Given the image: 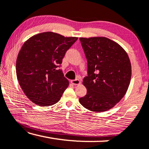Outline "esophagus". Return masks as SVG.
Wrapping results in <instances>:
<instances>
[{
    "label": "esophagus",
    "mask_w": 149,
    "mask_h": 149,
    "mask_svg": "<svg viewBox=\"0 0 149 149\" xmlns=\"http://www.w3.org/2000/svg\"><path fill=\"white\" fill-rule=\"evenodd\" d=\"M70 82L73 85H79L81 83V81H79V79H74V80H72Z\"/></svg>",
    "instance_id": "esophagus-1"
}]
</instances>
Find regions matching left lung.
I'll return each instance as SVG.
<instances>
[{"label":"left lung","mask_w":149,"mask_h":149,"mask_svg":"<svg viewBox=\"0 0 149 149\" xmlns=\"http://www.w3.org/2000/svg\"><path fill=\"white\" fill-rule=\"evenodd\" d=\"M79 40L87 60V76L83 81L87 94L79 98V102L91 111H107L127 90L132 76L130 58L119 44L108 38Z\"/></svg>","instance_id":"8db88e82"}]
</instances>
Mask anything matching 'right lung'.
Instances as JSON below:
<instances>
[{
	"label": "right lung",
	"instance_id": "add662e5",
	"mask_svg": "<svg viewBox=\"0 0 149 149\" xmlns=\"http://www.w3.org/2000/svg\"><path fill=\"white\" fill-rule=\"evenodd\" d=\"M77 39L46 32L24 42L16 61V74L20 87L32 102L48 107L60 100L69 82L58 68Z\"/></svg>",
	"mask_w": 149,
	"mask_h": 149
}]
</instances>
